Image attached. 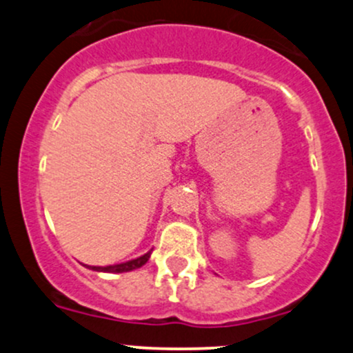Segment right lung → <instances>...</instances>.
Instances as JSON below:
<instances>
[{"label":"right lung","mask_w":353,"mask_h":353,"mask_svg":"<svg viewBox=\"0 0 353 353\" xmlns=\"http://www.w3.org/2000/svg\"><path fill=\"white\" fill-rule=\"evenodd\" d=\"M149 257H151V250H149L148 254L141 255V257L137 259H132V261H128V262H123V264H116V265H108V267H96V265H88L89 269L96 270V272H129V270H134V269H139V267H143L145 262L149 261Z\"/></svg>","instance_id":"right-lung-1"}]
</instances>
